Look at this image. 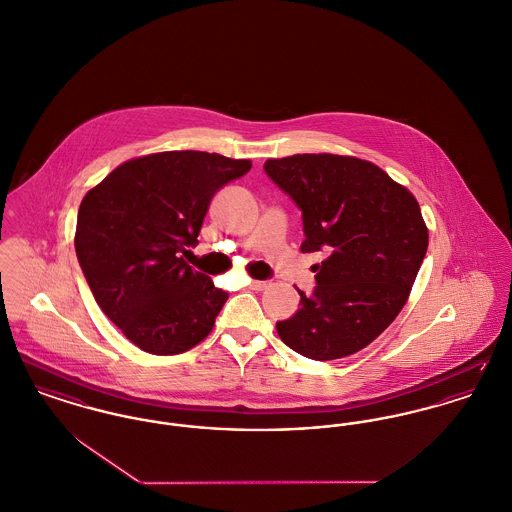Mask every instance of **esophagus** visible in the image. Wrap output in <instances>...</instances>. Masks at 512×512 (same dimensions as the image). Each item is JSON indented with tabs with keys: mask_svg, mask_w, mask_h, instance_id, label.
Instances as JSON below:
<instances>
[{
	"mask_svg": "<svg viewBox=\"0 0 512 512\" xmlns=\"http://www.w3.org/2000/svg\"><path fill=\"white\" fill-rule=\"evenodd\" d=\"M269 286H271V282H267V280H253V282L249 284V288L255 290V292H263V290H267Z\"/></svg>",
	"mask_w": 512,
	"mask_h": 512,
	"instance_id": "esophagus-1",
	"label": "esophagus"
}]
</instances>
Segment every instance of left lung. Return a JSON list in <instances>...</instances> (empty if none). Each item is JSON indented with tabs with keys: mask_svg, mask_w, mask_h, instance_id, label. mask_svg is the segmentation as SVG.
Returning a JSON list of instances; mask_svg holds the SVG:
<instances>
[{
	"mask_svg": "<svg viewBox=\"0 0 512 512\" xmlns=\"http://www.w3.org/2000/svg\"><path fill=\"white\" fill-rule=\"evenodd\" d=\"M265 172L303 212L301 253L325 249L313 296L276 323L311 360L352 356L385 331L410 298L429 232L420 203L377 164L342 154L269 158Z\"/></svg>",
	"mask_w": 512,
	"mask_h": 512,
	"instance_id": "obj_1",
	"label": "left lung"
}]
</instances>
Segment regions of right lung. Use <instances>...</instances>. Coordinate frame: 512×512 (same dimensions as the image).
Segmentation results:
<instances>
[{
	"label": "right lung",
	"mask_w": 512,
	"mask_h": 512,
	"mask_svg": "<svg viewBox=\"0 0 512 512\" xmlns=\"http://www.w3.org/2000/svg\"><path fill=\"white\" fill-rule=\"evenodd\" d=\"M251 160L166 151L131 158L81 201L75 251L104 315L154 356L203 342L228 294L181 255L197 243L212 195Z\"/></svg>",
	"instance_id": "add662e5"
}]
</instances>
